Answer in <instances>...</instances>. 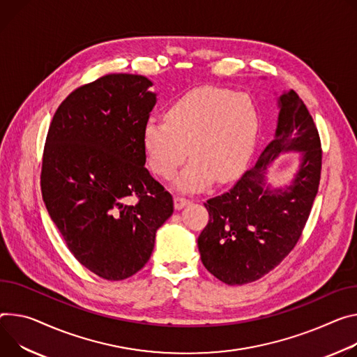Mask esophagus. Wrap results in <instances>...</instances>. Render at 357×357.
I'll return each mask as SVG.
<instances>
[{"mask_svg":"<svg viewBox=\"0 0 357 357\" xmlns=\"http://www.w3.org/2000/svg\"><path fill=\"white\" fill-rule=\"evenodd\" d=\"M174 201H175V208H176V209H182L183 206H186L188 204H190V201H189L188 198L181 197V195H176Z\"/></svg>","mask_w":357,"mask_h":357,"instance_id":"1","label":"esophagus"}]
</instances>
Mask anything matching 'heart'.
<instances>
[{
  "label": "heart",
  "mask_w": 357,
  "mask_h": 357,
  "mask_svg": "<svg viewBox=\"0 0 357 357\" xmlns=\"http://www.w3.org/2000/svg\"><path fill=\"white\" fill-rule=\"evenodd\" d=\"M259 114L248 93L202 86L175 101L165 121L149 119L142 146L151 171L171 179L188 155L193 156L176 179L182 190L206 186L238 175L253 152Z\"/></svg>",
  "instance_id": "b5f03b06"
}]
</instances>
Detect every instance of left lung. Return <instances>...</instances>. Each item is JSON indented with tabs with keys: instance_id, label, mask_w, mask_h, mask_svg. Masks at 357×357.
Listing matches in <instances>:
<instances>
[{
	"instance_id": "1",
	"label": "left lung",
	"mask_w": 357,
	"mask_h": 357,
	"mask_svg": "<svg viewBox=\"0 0 357 357\" xmlns=\"http://www.w3.org/2000/svg\"><path fill=\"white\" fill-rule=\"evenodd\" d=\"M275 139L256 164L204 205L209 220L198 238L204 266L231 286L273 271L302 236L319 189L321 146L317 128L295 91L280 95ZM301 152V165L286 187L266 182L267 168L282 151Z\"/></svg>"
}]
</instances>
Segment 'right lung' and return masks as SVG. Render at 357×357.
I'll list each match as a JSON object with an SVG mask.
<instances>
[{"instance_id": "obj_1", "label": "right lung", "mask_w": 357, "mask_h": 357, "mask_svg": "<svg viewBox=\"0 0 357 357\" xmlns=\"http://www.w3.org/2000/svg\"><path fill=\"white\" fill-rule=\"evenodd\" d=\"M151 85L142 75L108 74L78 86L55 111L44 146L47 211L77 261L107 280L145 266L174 212L172 195L145 168ZM129 196L139 202L126 204Z\"/></svg>"}]
</instances>
